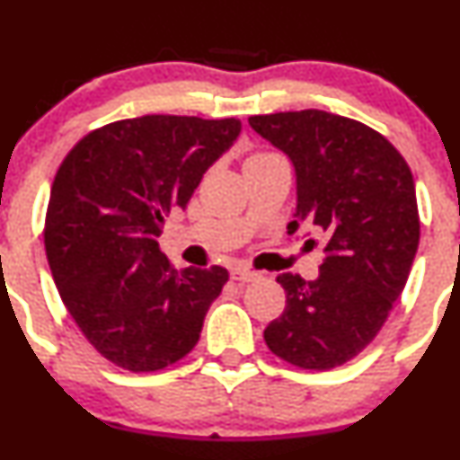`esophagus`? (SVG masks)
I'll list each match as a JSON object with an SVG mask.
<instances>
[{
	"label": "esophagus",
	"mask_w": 460,
	"mask_h": 460,
	"mask_svg": "<svg viewBox=\"0 0 460 460\" xmlns=\"http://www.w3.org/2000/svg\"><path fill=\"white\" fill-rule=\"evenodd\" d=\"M262 278V273L252 271V269H231V280L235 282H256Z\"/></svg>",
	"instance_id": "obj_1"
}]
</instances>
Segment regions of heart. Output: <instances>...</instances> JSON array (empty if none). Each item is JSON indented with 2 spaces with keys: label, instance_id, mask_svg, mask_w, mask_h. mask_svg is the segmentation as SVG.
<instances>
[{
  "label": "heart",
  "instance_id": "b5f03b06",
  "mask_svg": "<svg viewBox=\"0 0 460 460\" xmlns=\"http://www.w3.org/2000/svg\"><path fill=\"white\" fill-rule=\"evenodd\" d=\"M260 155H271V153H256V155H252V157H260Z\"/></svg>",
  "mask_w": 460,
  "mask_h": 460
}]
</instances>
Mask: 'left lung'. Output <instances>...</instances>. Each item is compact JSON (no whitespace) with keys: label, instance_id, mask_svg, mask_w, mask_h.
<instances>
[{"label":"left lung","instance_id":"left-lung-1","mask_svg":"<svg viewBox=\"0 0 460 460\" xmlns=\"http://www.w3.org/2000/svg\"><path fill=\"white\" fill-rule=\"evenodd\" d=\"M249 124L294 164L289 235L300 222L327 234L316 280L278 276L287 307L264 342L296 367L333 369L374 341L405 289L420 238L414 178L389 140L342 115L307 109Z\"/></svg>","mask_w":460,"mask_h":460}]
</instances>
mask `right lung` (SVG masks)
<instances>
[{
	"instance_id": "obj_1",
	"label": "right lung",
	"mask_w": 460,
	"mask_h": 460,
	"mask_svg": "<svg viewBox=\"0 0 460 460\" xmlns=\"http://www.w3.org/2000/svg\"><path fill=\"white\" fill-rule=\"evenodd\" d=\"M240 131L235 118L119 119L82 137L58 169L44 226L50 273L86 341L118 367L157 372L196 347L229 271H178L157 238Z\"/></svg>"
}]
</instances>
